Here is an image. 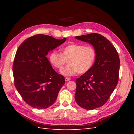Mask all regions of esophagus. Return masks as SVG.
<instances>
[{
	"mask_svg": "<svg viewBox=\"0 0 134 134\" xmlns=\"http://www.w3.org/2000/svg\"><path fill=\"white\" fill-rule=\"evenodd\" d=\"M70 80H71V78H69V77H66L65 78V81H69Z\"/></svg>",
	"mask_w": 134,
	"mask_h": 134,
	"instance_id": "1",
	"label": "esophagus"
}]
</instances>
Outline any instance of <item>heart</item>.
Returning a JSON list of instances; mask_svg holds the SVG:
<instances>
[{
    "label": "heart",
    "instance_id": "b5f03b06",
    "mask_svg": "<svg viewBox=\"0 0 134 134\" xmlns=\"http://www.w3.org/2000/svg\"><path fill=\"white\" fill-rule=\"evenodd\" d=\"M94 48L90 45L72 43L61 49V53L52 51L48 56L53 67L61 69L69 62V64L61 70L62 74L71 76L76 73L84 74L91 69L96 59Z\"/></svg>",
    "mask_w": 134,
    "mask_h": 134
}]
</instances>
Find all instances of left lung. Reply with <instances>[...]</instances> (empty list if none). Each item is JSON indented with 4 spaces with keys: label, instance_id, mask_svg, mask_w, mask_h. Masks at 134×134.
<instances>
[{
    "label": "left lung",
    "instance_id": "1",
    "mask_svg": "<svg viewBox=\"0 0 134 134\" xmlns=\"http://www.w3.org/2000/svg\"><path fill=\"white\" fill-rule=\"evenodd\" d=\"M75 38L92 44L96 51L91 69L76 79L75 99L79 106L92 110L104 105L117 86L120 59L112 43L99 34L90 33Z\"/></svg>",
    "mask_w": 134,
    "mask_h": 134
}]
</instances>
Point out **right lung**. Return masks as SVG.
Segmentation results:
<instances>
[{
  "instance_id": "1",
  "label": "right lung",
  "mask_w": 134,
  "mask_h": 134,
  "mask_svg": "<svg viewBox=\"0 0 134 134\" xmlns=\"http://www.w3.org/2000/svg\"><path fill=\"white\" fill-rule=\"evenodd\" d=\"M65 40L38 34L25 40L16 51L13 66L14 85L24 101L33 108L44 109L51 106L65 83L64 76L53 69L46 56Z\"/></svg>"
}]
</instances>
